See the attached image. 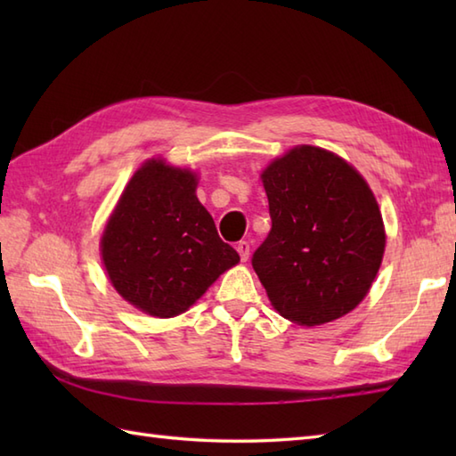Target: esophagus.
I'll return each instance as SVG.
<instances>
[{
    "instance_id": "esophagus-1",
    "label": "esophagus",
    "mask_w": 456,
    "mask_h": 456,
    "mask_svg": "<svg viewBox=\"0 0 456 456\" xmlns=\"http://www.w3.org/2000/svg\"><path fill=\"white\" fill-rule=\"evenodd\" d=\"M237 253H239L240 260H243V263H245V260L250 255V245L247 243V240H240V243H237Z\"/></svg>"
}]
</instances>
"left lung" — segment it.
<instances>
[{"instance_id":"obj_1","label":"left lung","mask_w":456,"mask_h":456,"mask_svg":"<svg viewBox=\"0 0 456 456\" xmlns=\"http://www.w3.org/2000/svg\"><path fill=\"white\" fill-rule=\"evenodd\" d=\"M273 219L253 268L276 312L322 325L362 302L382 263V216L351 164L317 147H296L263 172Z\"/></svg>"}]
</instances>
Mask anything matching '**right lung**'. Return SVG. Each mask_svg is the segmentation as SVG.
I'll return each mask as SVG.
<instances>
[{"label":"right lung","instance_id":"right-lung-1","mask_svg":"<svg viewBox=\"0 0 456 456\" xmlns=\"http://www.w3.org/2000/svg\"><path fill=\"white\" fill-rule=\"evenodd\" d=\"M196 176L149 160L125 188L102 237L115 289L154 317H174L239 263L196 198Z\"/></svg>","mask_w":456,"mask_h":456}]
</instances>
